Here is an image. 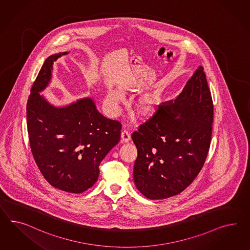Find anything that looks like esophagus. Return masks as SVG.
Listing matches in <instances>:
<instances>
[{"label":"esophagus","mask_w":250,"mask_h":250,"mask_svg":"<svg viewBox=\"0 0 250 250\" xmlns=\"http://www.w3.org/2000/svg\"><path fill=\"white\" fill-rule=\"evenodd\" d=\"M121 138L123 142L125 143L128 142L129 140L131 139V136H130V134H129L127 130H123L122 131Z\"/></svg>","instance_id":"1"}]
</instances>
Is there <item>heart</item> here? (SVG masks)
Wrapping results in <instances>:
<instances>
[{"mask_svg": "<svg viewBox=\"0 0 250 250\" xmlns=\"http://www.w3.org/2000/svg\"><path fill=\"white\" fill-rule=\"evenodd\" d=\"M123 99H124V95L119 90H116V89L111 90L108 92L106 95V105L111 111L116 112ZM154 104H155L154 100L151 98H144L140 103L141 108L145 113L151 112L154 109Z\"/></svg>", "mask_w": 250, "mask_h": 250, "instance_id": "obj_1", "label": "heart"}]
</instances>
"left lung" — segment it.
<instances>
[{"instance_id":"obj_1","label":"left lung","mask_w":250,"mask_h":250,"mask_svg":"<svg viewBox=\"0 0 250 250\" xmlns=\"http://www.w3.org/2000/svg\"><path fill=\"white\" fill-rule=\"evenodd\" d=\"M213 102L199 65L176 101L166 102L132 135L137 148L135 187L149 199L180 194L194 181L209 150Z\"/></svg>"}]
</instances>
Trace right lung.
<instances>
[{
	"label": "right lung",
	"mask_w": 250,
	"mask_h": 250,
	"mask_svg": "<svg viewBox=\"0 0 250 250\" xmlns=\"http://www.w3.org/2000/svg\"><path fill=\"white\" fill-rule=\"evenodd\" d=\"M52 54L41 68L27 102L30 146L41 173L49 184L68 193L80 194L94 186L102 160L120 141L121 124L104 117L91 97L54 105L41 95L51 83Z\"/></svg>",
	"instance_id": "1"
}]
</instances>
